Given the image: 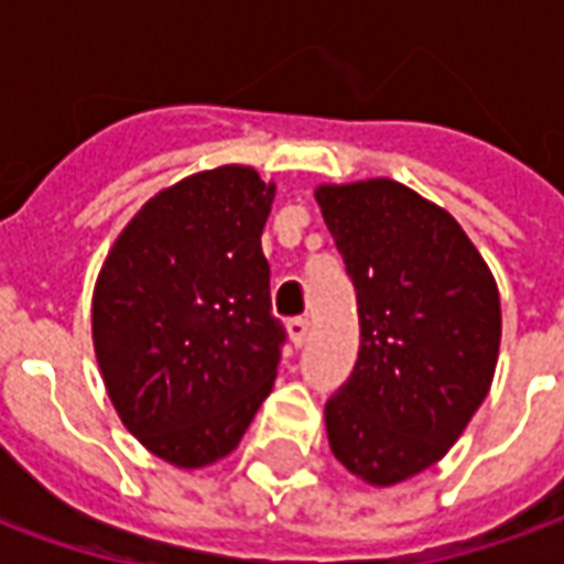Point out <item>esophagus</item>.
I'll return each instance as SVG.
<instances>
[{
	"mask_svg": "<svg viewBox=\"0 0 564 564\" xmlns=\"http://www.w3.org/2000/svg\"><path fill=\"white\" fill-rule=\"evenodd\" d=\"M286 332H290V341L295 344V347H302V344L307 341V332H311V323H307L305 317H293L290 323H286Z\"/></svg>",
	"mask_w": 564,
	"mask_h": 564,
	"instance_id": "esophagus-1",
	"label": "esophagus"
}]
</instances>
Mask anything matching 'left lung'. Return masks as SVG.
Returning <instances> with one entry per match:
<instances>
[{"label":"left lung","mask_w":564,"mask_h":564,"mask_svg":"<svg viewBox=\"0 0 564 564\" xmlns=\"http://www.w3.org/2000/svg\"><path fill=\"white\" fill-rule=\"evenodd\" d=\"M359 307V359L326 402L335 459L371 486L447 453L498 362L492 271L447 210L390 177L317 186Z\"/></svg>","instance_id":"1"}]
</instances>
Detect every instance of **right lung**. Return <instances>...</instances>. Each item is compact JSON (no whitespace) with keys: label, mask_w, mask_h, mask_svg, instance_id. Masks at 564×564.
I'll use <instances>...</instances> for the list:
<instances>
[{"label":"right lung","mask_w":564,"mask_h":564,"mask_svg":"<svg viewBox=\"0 0 564 564\" xmlns=\"http://www.w3.org/2000/svg\"><path fill=\"white\" fill-rule=\"evenodd\" d=\"M274 184L250 165L189 174L150 198L105 259L93 347L117 414L177 468L229 456L274 387L262 229Z\"/></svg>","instance_id":"right-lung-1"}]
</instances>
